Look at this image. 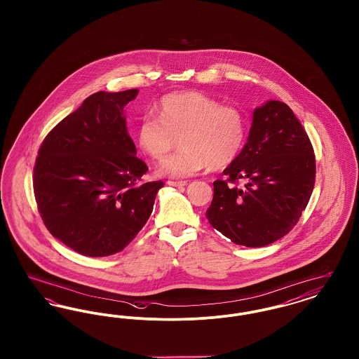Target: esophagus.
<instances>
[{
  "mask_svg": "<svg viewBox=\"0 0 359 359\" xmlns=\"http://www.w3.org/2000/svg\"><path fill=\"white\" fill-rule=\"evenodd\" d=\"M167 184L172 186V187H184V186H187V182H186V180H182V182H172V180H168Z\"/></svg>",
  "mask_w": 359,
  "mask_h": 359,
  "instance_id": "obj_1",
  "label": "esophagus"
}]
</instances>
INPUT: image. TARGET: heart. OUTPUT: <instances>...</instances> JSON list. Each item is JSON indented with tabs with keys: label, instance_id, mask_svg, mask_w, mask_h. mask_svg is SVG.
Listing matches in <instances>:
<instances>
[{
	"label": "heart",
	"instance_id": "b5f03b06",
	"mask_svg": "<svg viewBox=\"0 0 359 359\" xmlns=\"http://www.w3.org/2000/svg\"><path fill=\"white\" fill-rule=\"evenodd\" d=\"M158 117L145 116L137 128L138 147L161 161L171 152L175 136H180L182 151L158 168L170 177H189L207 167L230 165L241 154L248 122L242 110L221 104L201 91L186 90L164 95L157 104Z\"/></svg>",
	"mask_w": 359,
	"mask_h": 359
}]
</instances>
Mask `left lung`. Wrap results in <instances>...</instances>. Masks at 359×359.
Wrapping results in <instances>:
<instances>
[{"instance_id": "1", "label": "left lung", "mask_w": 359, "mask_h": 359, "mask_svg": "<svg viewBox=\"0 0 359 359\" xmlns=\"http://www.w3.org/2000/svg\"><path fill=\"white\" fill-rule=\"evenodd\" d=\"M315 173L313 148L300 121L287 103L268 101L255 109L248 142L223 171L226 180L214 182L205 217L237 245L266 246L299 222Z\"/></svg>"}]
</instances>
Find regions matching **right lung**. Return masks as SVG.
<instances>
[{
	"mask_svg": "<svg viewBox=\"0 0 359 359\" xmlns=\"http://www.w3.org/2000/svg\"><path fill=\"white\" fill-rule=\"evenodd\" d=\"M138 90L98 91L60 121L40 145L34 199L55 238L79 255L106 257L126 248L149 219L163 182L148 171L128 135L123 107Z\"/></svg>",
	"mask_w": 359,
	"mask_h": 359,
	"instance_id": "1",
	"label": "right lung"
}]
</instances>
